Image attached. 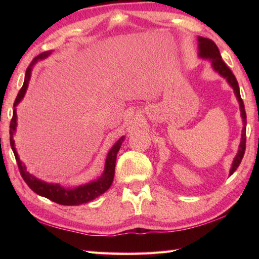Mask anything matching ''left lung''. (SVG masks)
<instances>
[{
	"label": "left lung",
	"instance_id": "1",
	"mask_svg": "<svg viewBox=\"0 0 259 259\" xmlns=\"http://www.w3.org/2000/svg\"><path fill=\"white\" fill-rule=\"evenodd\" d=\"M198 41H199V56L203 59L211 60L212 68L218 74H221L223 77L226 78V81L229 82V84L233 88L234 94L240 104V111H241V116H242L243 129H242V134H241V142H240L238 154H236V156L234 157L233 163H232V168L230 170V176H231V175H233L235 170L238 169L241 161H242V157L244 155V151H245V139H247L245 138V125H247V115H245L243 100L241 99L238 81H236L234 74L232 73L231 69L227 67V65L223 61L222 56L219 54V50L217 46L214 45V42L209 40L207 37H202V36H199Z\"/></svg>",
	"mask_w": 259,
	"mask_h": 259
}]
</instances>
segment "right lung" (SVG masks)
Listing matches in <instances>:
<instances>
[{
  "instance_id": "1",
  "label": "right lung",
  "mask_w": 259,
  "mask_h": 259,
  "mask_svg": "<svg viewBox=\"0 0 259 259\" xmlns=\"http://www.w3.org/2000/svg\"><path fill=\"white\" fill-rule=\"evenodd\" d=\"M51 54V51L49 52H43V54L38 55L37 57L32 60L29 66L26 69V74H25V81L24 84L21 87V89L19 90L18 95H17V98L15 100L14 104V113H12V119L10 122V145L12 151H14V154L16 157L17 164H18L19 171L21 177L25 181V183L27 184L28 187L32 190L33 192L36 193V194L45 196V198L49 199L51 201H54L56 203L63 204V205H78L82 203H87L89 201L94 200L96 198H98L99 195H102L103 193L106 192L109 187H111L112 183H113V178H114V174H115V163H116V154L119 152L120 147L123 143L124 137H122L117 140V142L114 144V146L109 150L107 157H106V162H105V169L102 176H100L98 179L96 181L88 183L85 185H81L75 188H64L61 187L59 184H49L46 183L43 181H40V179L33 176L32 174H29L27 170H26L25 164H23V162L20 161L18 153L16 151L15 147V139H14V135L16 133V128H17V113H16V106L20 103V100L24 98L26 90H27L28 87V82L30 78V72H32V68L36 63L37 60L45 59L48 56Z\"/></svg>"
}]
</instances>
